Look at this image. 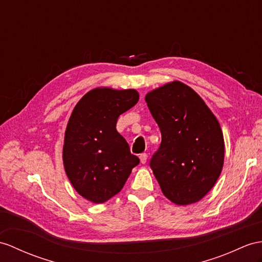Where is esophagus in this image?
Listing matches in <instances>:
<instances>
[{
	"label": "esophagus",
	"instance_id": "1",
	"mask_svg": "<svg viewBox=\"0 0 262 262\" xmlns=\"http://www.w3.org/2000/svg\"><path fill=\"white\" fill-rule=\"evenodd\" d=\"M148 160V155L146 153H142V155H140V161H141L142 164H144Z\"/></svg>",
	"mask_w": 262,
	"mask_h": 262
}]
</instances>
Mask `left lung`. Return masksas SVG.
<instances>
[{
	"instance_id": "obj_1",
	"label": "left lung",
	"mask_w": 262,
	"mask_h": 262,
	"mask_svg": "<svg viewBox=\"0 0 262 262\" xmlns=\"http://www.w3.org/2000/svg\"><path fill=\"white\" fill-rule=\"evenodd\" d=\"M161 131L150 165L165 198L178 206L200 201L213 188L225 161L218 119L193 89L172 81L146 93Z\"/></svg>"
}]
</instances>
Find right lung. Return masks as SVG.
I'll return each instance as SVG.
<instances>
[{
	"label": "right lung",
	"mask_w": 262,
	"mask_h": 262,
	"mask_svg": "<svg viewBox=\"0 0 262 262\" xmlns=\"http://www.w3.org/2000/svg\"><path fill=\"white\" fill-rule=\"evenodd\" d=\"M139 101L135 89L95 88L76 103L63 144V165L76 192L93 203L119 193L139 164L117 131V121Z\"/></svg>",
	"instance_id": "add662e5"
}]
</instances>
